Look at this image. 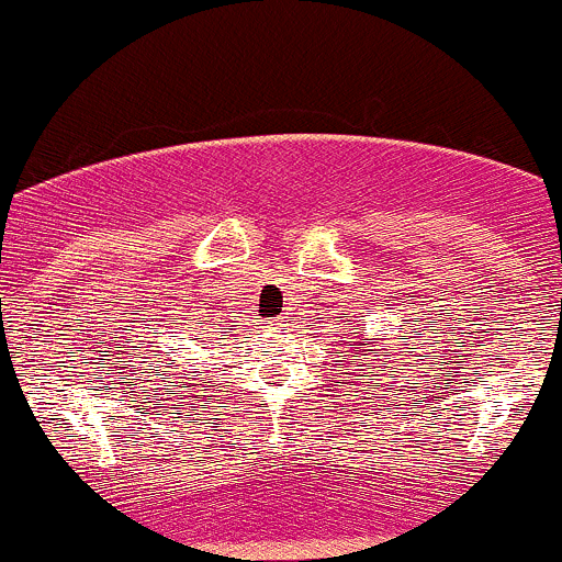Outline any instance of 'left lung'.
Returning <instances> with one entry per match:
<instances>
[{
    "label": "left lung",
    "mask_w": 562,
    "mask_h": 562,
    "mask_svg": "<svg viewBox=\"0 0 562 562\" xmlns=\"http://www.w3.org/2000/svg\"><path fill=\"white\" fill-rule=\"evenodd\" d=\"M353 336H357L358 340L353 341L351 337V346H357V348H359V351H373V348H370V342H368V340H362V337H359V335H357V331H353Z\"/></svg>",
    "instance_id": "left-lung-1"
}]
</instances>
